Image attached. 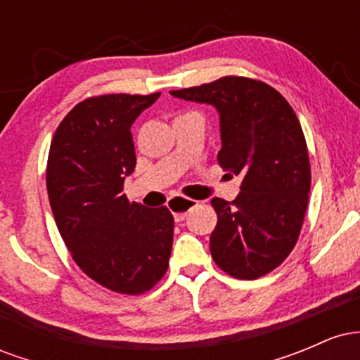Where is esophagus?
I'll use <instances>...</instances> for the list:
<instances>
[{
    "mask_svg": "<svg viewBox=\"0 0 360 360\" xmlns=\"http://www.w3.org/2000/svg\"><path fill=\"white\" fill-rule=\"evenodd\" d=\"M169 208H171L172 214H174L176 221H183L194 206H198V201L191 200V198H184V196H174L169 200Z\"/></svg>",
    "mask_w": 360,
    "mask_h": 360,
    "instance_id": "obj_1",
    "label": "esophagus"
}]
</instances>
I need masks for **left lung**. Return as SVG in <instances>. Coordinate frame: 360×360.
<instances>
[{
    "label": "left lung",
    "mask_w": 360,
    "mask_h": 360,
    "mask_svg": "<svg viewBox=\"0 0 360 360\" xmlns=\"http://www.w3.org/2000/svg\"><path fill=\"white\" fill-rule=\"evenodd\" d=\"M171 94L217 108L218 164L242 176L232 203L212 200L213 260L237 279L267 274L295 249L308 206L311 171L298 117L279 91L249 77L225 76Z\"/></svg>",
    "instance_id": "8db88e82"
}]
</instances>
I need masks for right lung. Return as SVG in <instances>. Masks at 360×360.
I'll list each match as a JSON object with an SVG mask.
<instances>
[{
    "instance_id": "1",
    "label": "right lung",
    "mask_w": 360,
    "mask_h": 360,
    "mask_svg": "<svg viewBox=\"0 0 360 360\" xmlns=\"http://www.w3.org/2000/svg\"><path fill=\"white\" fill-rule=\"evenodd\" d=\"M160 93L103 94L77 103L53 135L47 193L62 240L91 279L122 295H142L169 266L174 218L123 193L135 169L130 128Z\"/></svg>"
}]
</instances>
